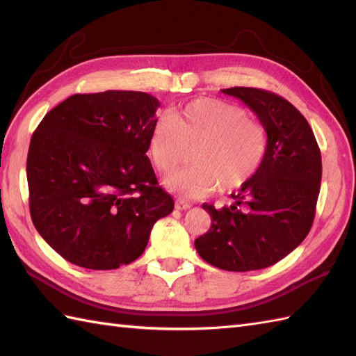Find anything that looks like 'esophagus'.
Wrapping results in <instances>:
<instances>
[{"label":"esophagus","instance_id":"obj_1","mask_svg":"<svg viewBox=\"0 0 356 356\" xmlns=\"http://www.w3.org/2000/svg\"><path fill=\"white\" fill-rule=\"evenodd\" d=\"M176 208L180 209V211H186V209L191 208V203L184 200V199H177L176 200Z\"/></svg>","mask_w":356,"mask_h":356}]
</instances>
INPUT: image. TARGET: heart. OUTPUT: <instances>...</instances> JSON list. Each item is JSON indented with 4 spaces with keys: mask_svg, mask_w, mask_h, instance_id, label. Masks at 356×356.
Masks as SVG:
<instances>
[{
    "mask_svg": "<svg viewBox=\"0 0 356 356\" xmlns=\"http://www.w3.org/2000/svg\"><path fill=\"white\" fill-rule=\"evenodd\" d=\"M194 149L190 168L172 172L165 186L188 199H202L240 188L251 180L268 151V133L236 104L202 97L171 118L154 124L148 138V154L161 172L184 163Z\"/></svg>",
    "mask_w": 356,
    "mask_h": 356,
    "instance_id": "obj_1",
    "label": "heart"
}]
</instances>
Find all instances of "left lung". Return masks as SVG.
<instances>
[{
  "instance_id": "obj_1",
  "label": "left lung",
  "mask_w": 356,
  "mask_h": 356,
  "mask_svg": "<svg viewBox=\"0 0 356 356\" xmlns=\"http://www.w3.org/2000/svg\"><path fill=\"white\" fill-rule=\"evenodd\" d=\"M222 93L251 108L268 133V151L255 176L232 193L229 207L203 203L211 228L194 241L213 266L248 272L272 266L311 231L321 185V153L305 116L266 90L232 87Z\"/></svg>"
}]
</instances>
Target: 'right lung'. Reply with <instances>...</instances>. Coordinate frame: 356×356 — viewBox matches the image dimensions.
Listing matches in <instances>:
<instances>
[{
	"mask_svg": "<svg viewBox=\"0 0 356 356\" xmlns=\"http://www.w3.org/2000/svg\"><path fill=\"white\" fill-rule=\"evenodd\" d=\"M159 107L143 92L73 95L38 125L27 154L30 216L67 261L96 270L131 263L172 213L145 156Z\"/></svg>",
	"mask_w": 356,
	"mask_h": 356,
	"instance_id": "right-lung-1",
	"label": "right lung"
}]
</instances>
